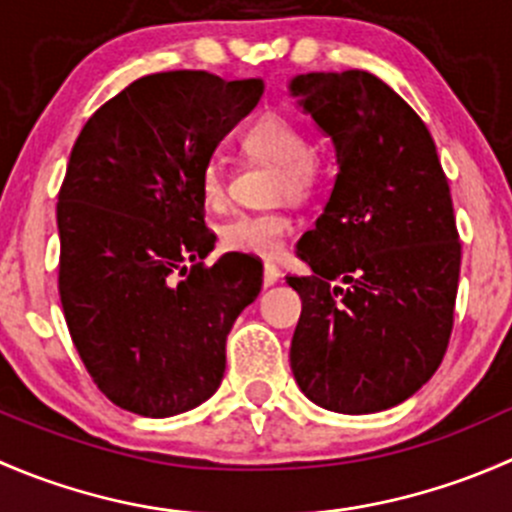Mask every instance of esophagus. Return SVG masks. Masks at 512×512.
<instances>
[{
    "instance_id": "34e87169",
    "label": "esophagus",
    "mask_w": 512,
    "mask_h": 512,
    "mask_svg": "<svg viewBox=\"0 0 512 512\" xmlns=\"http://www.w3.org/2000/svg\"><path fill=\"white\" fill-rule=\"evenodd\" d=\"M277 280H280V267H277L275 262H265V272H262V282H265V287H272Z\"/></svg>"
}]
</instances>
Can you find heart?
<instances>
[{"label":"heart","mask_w":512,"mask_h":512,"mask_svg":"<svg viewBox=\"0 0 512 512\" xmlns=\"http://www.w3.org/2000/svg\"><path fill=\"white\" fill-rule=\"evenodd\" d=\"M242 151L250 158L277 165L275 198H307L324 178V160L309 146V136L285 113H265L242 133ZM200 193L210 208H220L227 198L225 165L218 156L205 160L200 170ZM292 232V218L285 210L237 213L220 225V245L240 255L272 257L282 250Z\"/></svg>","instance_id":"b5f03b06"}]
</instances>
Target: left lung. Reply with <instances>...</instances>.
Masks as SVG:
<instances>
[{"label":"left lung","mask_w":512,"mask_h":512,"mask_svg":"<svg viewBox=\"0 0 512 512\" xmlns=\"http://www.w3.org/2000/svg\"><path fill=\"white\" fill-rule=\"evenodd\" d=\"M299 106L332 138L339 173L287 277L302 299L289 364L299 389L337 414H374L414 396L453 329L461 240L426 123L369 71L302 74Z\"/></svg>","instance_id":"8db88e82"}]
</instances>
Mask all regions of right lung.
<instances>
[{
	"instance_id": "1",
	"label": "right lung",
	"mask_w": 512,
	"mask_h": 512,
	"mask_svg": "<svg viewBox=\"0 0 512 512\" xmlns=\"http://www.w3.org/2000/svg\"><path fill=\"white\" fill-rule=\"evenodd\" d=\"M262 79L143 76L103 103L71 148L56 205L59 297L106 399L138 416L195 409L218 391L225 342L262 275L213 267L200 170L260 101Z\"/></svg>"
}]
</instances>
